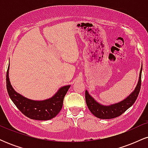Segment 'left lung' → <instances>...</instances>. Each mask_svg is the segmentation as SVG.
<instances>
[{
    "label": "left lung",
    "mask_w": 148,
    "mask_h": 148,
    "mask_svg": "<svg viewBox=\"0 0 148 148\" xmlns=\"http://www.w3.org/2000/svg\"><path fill=\"white\" fill-rule=\"evenodd\" d=\"M142 67L139 74V80L135 90L128 97L119 102L111 106H103L99 104L86 91V101L89 110L95 116L100 119H112L117 118L125 113L135 102L138 97L141 85Z\"/></svg>",
    "instance_id": "left-lung-1"
}]
</instances>
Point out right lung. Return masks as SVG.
<instances>
[{
	"instance_id": "obj_1",
	"label": "right lung",
	"mask_w": 148,
	"mask_h": 148,
	"mask_svg": "<svg viewBox=\"0 0 148 148\" xmlns=\"http://www.w3.org/2000/svg\"><path fill=\"white\" fill-rule=\"evenodd\" d=\"M8 67L6 74L7 90L12 101L18 109L33 120H48L53 118L58 114L63 104V100L70 86H63L50 99L44 101H34L24 97L14 91L10 84L8 76Z\"/></svg>"
}]
</instances>
